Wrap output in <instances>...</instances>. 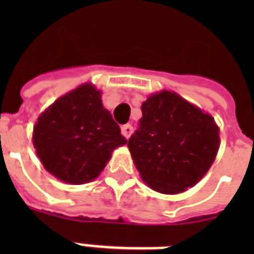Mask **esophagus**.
Returning <instances> with one entry per match:
<instances>
[{"mask_svg":"<svg viewBox=\"0 0 254 254\" xmlns=\"http://www.w3.org/2000/svg\"><path fill=\"white\" fill-rule=\"evenodd\" d=\"M121 133H123V135L125 137V138H129V137L131 135V133H133V127L129 125V124L123 125V127H121Z\"/></svg>","mask_w":254,"mask_h":254,"instance_id":"esophagus-1","label":"esophagus"}]
</instances>
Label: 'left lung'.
Returning <instances> with one entry per match:
<instances>
[{
  "label": "left lung",
  "instance_id": "obj_1",
  "mask_svg": "<svg viewBox=\"0 0 254 254\" xmlns=\"http://www.w3.org/2000/svg\"><path fill=\"white\" fill-rule=\"evenodd\" d=\"M141 111L138 129L127 141L139 175L157 192H185L212 166L220 146L219 127L175 92L149 96Z\"/></svg>",
  "mask_w": 254,
  "mask_h": 254
}]
</instances>
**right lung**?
I'll return each instance as SVG.
<instances>
[{"instance_id": "obj_1", "label": "right lung", "mask_w": 254, "mask_h": 254, "mask_svg": "<svg viewBox=\"0 0 254 254\" xmlns=\"http://www.w3.org/2000/svg\"><path fill=\"white\" fill-rule=\"evenodd\" d=\"M127 142L111 112L103 107L101 91L91 83L51 104L33 130V145L43 167L71 185L96 179L116 147Z\"/></svg>"}]
</instances>
